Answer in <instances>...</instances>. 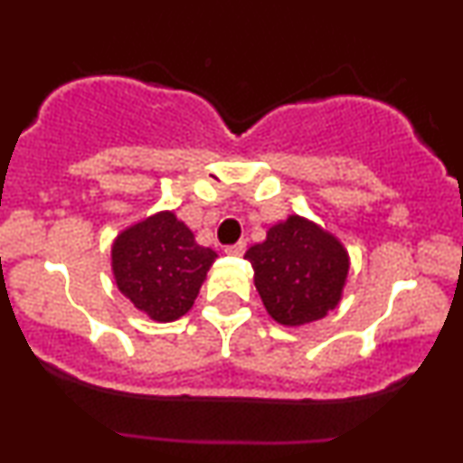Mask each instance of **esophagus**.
I'll list each match as a JSON object with an SVG mask.
<instances>
[{
    "label": "esophagus",
    "mask_w": 463,
    "mask_h": 463,
    "mask_svg": "<svg viewBox=\"0 0 463 463\" xmlns=\"http://www.w3.org/2000/svg\"><path fill=\"white\" fill-rule=\"evenodd\" d=\"M224 252L231 254V257H241V254L246 252V241H237L232 243V246H226Z\"/></svg>",
    "instance_id": "1"
}]
</instances>
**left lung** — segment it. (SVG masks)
I'll use <instances>...</instances> for the list:
<instances>
[{
	"instance_id": "left-lung-1",
	"label": "left lung",
	"mask_w": 463,
	"mask_h": 463,
	"mask_svg": "<svg viewBox=\"0 0 463 463\" xmlns=\"http://www.w3.org/2000/svg\"><path fill=\"white\" fill-rule=\"evenodd\" d=\"M246 259L265 309L283 326H305L333 311L350 269L344 243L300 215L269 226L265 241L250 246Z\"/></svg>"
}]
</instances>
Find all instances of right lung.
I'll return each instance as SVG.
<instances>
[{
    "mask_svg": "<svg viewBox=\"0 0 463 463\" xmlns=\"http://www.w3.org/2000/svg\"><path fill=\"white\" fill-rule=\"evenodd\" d=\"M215 259L174 211L124 228L110 248L117 289L154 322H174L194 307Z\"/></svg>",
    "mask_w": 463,
    "mask_h": 463,
    "instance_id": "obj_1",
    "label": "right lung"
}]
</instances>
